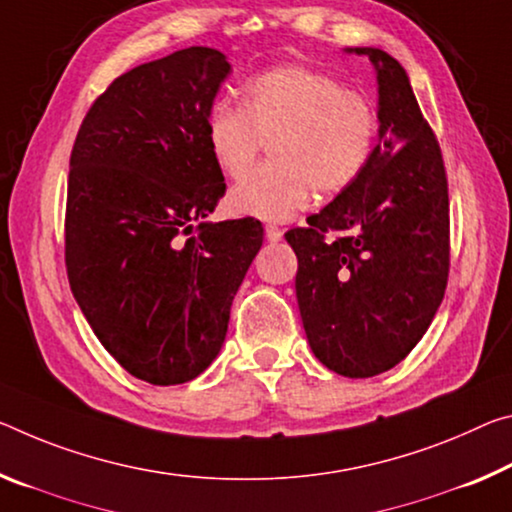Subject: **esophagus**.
Returning a JSON list of instances; mask_svg holds the SVG:
<instances>
[{
	"label": "esophagus",
	"instance_id": "esophagus-1",
	"mask_svg": "<svg viewBox=\"0 0 512 512\" xmlns=\"http://www.w3.org/2000/svg\"><path fill=\"white\" fill-rule=\"evenodd\" d=\"M264 234H266V239H269L271 243H275V241H280V239H282V230H280V227H275V225H266Z\"/></svg>",
	"mask_w": 512,
	"mask_h": 512
}]
</instances>
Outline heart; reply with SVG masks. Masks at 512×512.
I'll list each match as a JSON object with an SVG mask.
<instances>
[{"mask_svg":"<svg viewBox=\"0 0 512 512\" xmlns=\"http://www.w3.org/2000/svg\"><path fill=\"white\" fill-rule=\"evenodd\" d=\"M378 134L380 116L367 95L300 63L250 77L243 104L221 97L205 118L207 148L232 177L273 139V164L250 170L227 193L234 216L273 223L310 207L316 191L339 196L351 189L376 152Z\"/></svg>","mask_w":512,"mask_h":512,"instance_id":"b5f03b06","label":"heart"}]
</instances>
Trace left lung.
I'll use <instances>...</instances> for the list:
<instances>
[{"label":"left lung","instance_id":"8db88e82","mask_svg":"<svg viewBox=\"0 0 512 512\" xmlns=\"http://www.w3.org/2000/svg\"><path fill=\"white\" fill-rule=\"evenodd\" d=\"M346 52L369 56L376 70V152L351 189L285 239L298 257L296 298L312 353L339 376L371 378L417 346L442 303L449 189L401 63L378 47Z\"/></svg>","mask_w":512,"mask_h":512}]
</instances>
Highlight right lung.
Returning <instances> with one entry per match:
<instances>
[{
    "mask_svg": "<svg viewBox=\"0 0 512 512\" xmlns=\"http://www.w3.org/2000/svg\"><path fill=\"white\" fill-rule=\"evenodd\" d=\"M230 70L218 50L186 47L125 72L88 109L70 154L72 296L120 367L152 385L214 362L262 248L255 218L202 223L225 193L205 118Z\"/></svg>",
    "mask_w": 512,
    "mask_h": 512,
    "instance_id": "add662e5",
    "label": "right lung"
}]
</instances>
